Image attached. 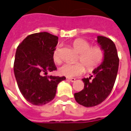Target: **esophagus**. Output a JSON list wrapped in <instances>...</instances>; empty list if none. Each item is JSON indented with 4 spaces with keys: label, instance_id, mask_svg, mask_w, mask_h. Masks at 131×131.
Wrapping results in <instances>:
<instances>
[{
    "label": "esophagus",
    "instance_id": "34e87169",
    "mask_svg": "<svg viewBox=\"0 0 131 131\" xmlns=\"http://www.w3.org/2000/svg\"><path fill=\"white\" fill-rule=\"evenodd\" d=\"M68 80H69L71 82H74L75 81V78H68Z\"/></svg>",
    "mask_w": 131,
    "mask_h": 131
}]
</instances>
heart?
<instances>
[{
	"label": "heart",
	"instance_id": "b5f03b06",
	"mask_svg": "<svg viewBox=\"0 0 131 131\" xmlns=\"http://www.w3.org/2000/svg\"><path fill=\"white\" fill-rule=\"evenodd\" d=\"M74 49L80 53L79 58L81 62L86 67L88 71H92L99 65L103 58L104 52L99 46L90 47L91 45L84 39H77L73 42ZM53 61L59 64L61 62L60 56V47L55 48L53 52ZM80 62L65 63L59 68V73L67 78L79 76L85 72V67Z\"/></svg>",
	"mask_w": 131,
	"mask_h": 131
}]
</instances>
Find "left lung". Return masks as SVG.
<instances>
[{"label": "left lung", "instance_id": "obj_1", "mask_svg": "<svg viewBox=\"0 0 131 131\" xmlns=\"http://www.w3.org/2000/svg\"><path fill=\"white\" fill-rule=\"evenodd\" d=\"M96 42L103 50V61L93 70V75L82 79L84 89L74 94L77 103L86 107L99 105L110 95L119 66V58L114 42L103 36H98Z\"/></svg>", "mask_w": 131, "mask_h": 131}]
</instances>
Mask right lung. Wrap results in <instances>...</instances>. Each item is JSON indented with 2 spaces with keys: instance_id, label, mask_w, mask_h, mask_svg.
I'll list each match as a JSON object with an SVG mask.
<instances>
[{
  "instance_id": "add662e5",
  "label": "right lung",
  "mask_w": 131,
  "mask_h": 131,
  "mask_svg": "<svg viewBox=\"0 0 131 131\" xmlns=\"http://www.w3.org/2000/svg\"><path fill=\"white\" fill-rule=\"evenodd\" d=\"M58 37L46 32L30 35L18 45L13 70L19 90L26 100L43 105L54 99L58 84L65 77L44 75L57 69L53 52Z\"/></svg>"
}]
</instances>
